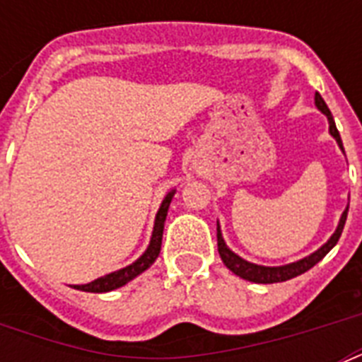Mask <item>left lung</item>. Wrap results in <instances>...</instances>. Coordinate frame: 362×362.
<instances>
[{
  "label": "left lung",
  "mask_w": 362,
  "mask_h": 362,
  "mask_svg": "<svg viewBox=\"0 0 362 362\" xmlns=\"http://www.w3.org/2000/svg\"><path fill=\"white\" fill-rule=\"evenodd\" d=\"M315 107L317 110H321L323 115L327 116V122H329V133L331 136L337 141L338 148L344 152V146H342V139H340V133L337 129V124H334V118H332L331 110L327 107V103L323 101L320 93L315 92ZM348 210H349V204L346 206V210L342 212L340 216V221H338L337 226V231L332 233L331 238L323 244L321 247H317L314 253H310L306 257L298 259V261H293V263H287V264H280V267H264V264H255V263H250L246 259H242L238 253H235L231 247L227 246L226 240H223V235H221V227H220V221L216 223L218 226V252H220V257L223 261L227 269L231 270L233 274L240 276L242 280H247V281H253V284H278V281H286V280H291L295 276H300L304 274L306 270H310L314 264H317L321 259L325 257L327 253L331 252L332 247L337 246L338 238L342 235L344 231V226H346V218H348Z\"/></svg>",
  "instance_id": "left-lung-1"
}]
</instances>
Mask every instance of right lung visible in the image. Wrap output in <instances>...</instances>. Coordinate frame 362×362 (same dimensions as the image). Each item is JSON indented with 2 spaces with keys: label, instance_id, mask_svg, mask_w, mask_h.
<instances>
[{
  "label": "right lung",
  "instance_id": "add662e5",
  "mask_svg": "<svg viewBox=\"0 0 362 362\" xmlns=\"http://www.w3.org/2000/svg\"><path fill=\"white\" fill-rule=\"evenodd\" d=\"M176 189H170L165 199L161 201V206H159L158 214H156V220H153V231L152 237H150V244L144 250L141 257L133 261L131 264L124 267L120 270H115V272H110V274H105L98 280L90 281V284H82V286H73L78 291H86V293H109L115 291L118 287L125 286V284H129L131 280H135L136 276L142 274L144 270H148L153 264V261L158 259L159 250H161V238H163V227H165V220H167V212H169V204L175 197Z\"/></svg>",
  "mask_w": 362,
  "mask_h": 362
}]
</instances>
